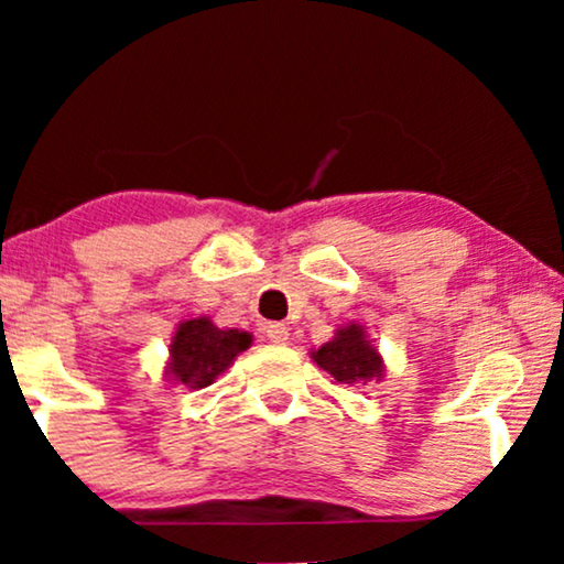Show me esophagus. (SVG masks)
Here are the masks:
<instances>
[{
    "label": "esophagus",
    "instance_id": "obj_1",
    "mask_svg": "<svg viewBox=\"0 0 564 564\" xmlns=\"http://www.w3.org/2000/svg\"><path fill=\"white\" fill-rule=\"evenodd\" d=\"M267 338L272 344H288L290 330H288V326H282V323H269V326H267Z\"/></svg>",
    "mask_w": 564,
    "mask_h": 564
}]
</instances>
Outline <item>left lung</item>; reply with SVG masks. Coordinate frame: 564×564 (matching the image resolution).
<instances>
[{
    "mask_svg": "<svg viewBox=\"0 0 564 564\" xmlns=\"http://www.w3.org/2000/svg\"><path fill=\"white\" fill-rule=\"evenodd\" d=\"M313 361L336 382H372L384 375L382 357L377 346L369 344L367 330L359 323H349L336 330L328 344L313 351Z\"/></svg>",
    "mask_w": 564,
    "mask_h": 564,
    "instance_id": "obj_1",
    "label": "left lung"
}]
</instances>
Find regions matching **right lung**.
<instances>
[{
    "label": "right lung",
    "instance_id": "add662e5",
    "mask_svg": "<svg viewBox=\"0 0 564 564\" xmlns=\"http://www.w3.org/2000/svg\"><path fill=\"white\" fill-rule=\"evenodd\" d=\"M251 346V334L236 328H218L210 318H192L180 323L169 346V375L184 388H207L218 375L234 365L238 354Z\"/></svg>",
    "mask_w": 564,
    "mask_h": 564
}]
</instances>
